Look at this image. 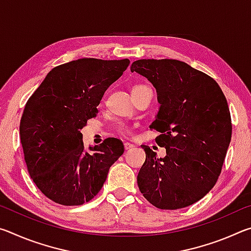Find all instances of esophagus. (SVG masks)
Segmentation results:
<instances>
[{
    "label": "esophagus",
    "instance_id": "obj_1",
    "mask_svg": "<svg viewBox=\"0 0 251 251\" xmlns=\"http://www.w3.org/2000/svg\"><path fill=\"white\" fill-rule=\"evenodd\" d=\"M124 148H125V151H129V150H131V148H134V145L133 144H130V143H124Z\"/></svg>",
    "mask_w": 251,
    "mask_h": 251
}]
</instances>
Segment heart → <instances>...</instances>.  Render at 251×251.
I'll use <instances>...</instances> for the list:
<instances>
[{"label":"heart","mask_w":251,"mask_h":251,"mask_svg":"<svg viewBox=\"0 0 251 251\" xmlns=\"http://www.w3.org/2000/svg\"><path fill=\"white\" fill-rule=\"evenodd\" d=\"M144 87H147V86H145V85H136V86L133 87V90H131V93L136 92V91H141L142 88H144ZM117 131H118V133H120V134L124 135V136H129V135H131L130 127L125 125V124H120V125H118V126H117Z\"/></svg>","instance_id":"heart-1"}]
</instances>
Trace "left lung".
<instances>
[{
  "label": "left lung",
  "instance_id": "obj_1",
  "mask_svg": "<svg viewBox=\"0 0 251 251\" xmlns=\"http://www.w3.org/2000/svg\"><path fill=\"white\" fill-rule=\"evenodd\" d=\"M130 71L156 88L160 107L150 128L159 131L155 141L166 148V156L157 158L142 146L146 160L138 188L159 209L193 205L222 173L232 130L226 97L214 78L177 59H138Z\"/></svg>",
  "mask_w": 251,
  "mask_h": 251
}]
</instances>
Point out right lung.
Wrapping results in <instances>:
<instances>
[{
  "instance_id": "obj_1",
  "label": "right lung",
  "mask_w": 251,
  "mask_h": 251,
  "mask_svg": "<svg viewBox=\"0 0 251 251\" xmlns=\"http://www.w3.org/2000/svg\"><path fill=\"white\" fill-rule=\"evenodd\" d=\"M129 59L79 58L58 65L29 97L20 123L24 159L34 184L64 206L92 201L112 165L124 152L117 138L84 151L80 129L99 113L105 91L121 77Z\"/></svg>"
}]
</instances>
